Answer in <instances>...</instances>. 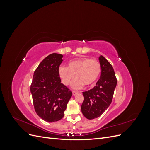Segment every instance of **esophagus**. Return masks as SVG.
I'll use <instances>...</instances> for the list:
<instances>
[{
	"instance_id": "34e87169",
	"label": "esophagus",
	"mask_w": 150,
	"mask_h": 150,
	"mask_svg": "<svg viewBox=\"0 0 150 150\" xmlns=\"http://www.w3.org/2000/svg\"><path fill=\"white\" fill-rule=\"evenodd\" d=\"M78 94V92H77V91H72V94H73L74 96H75V95Z\"/></svg>"
}]
</instances>
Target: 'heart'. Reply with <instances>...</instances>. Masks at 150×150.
Wrapping results in <instances>:
<instances>
[{
    "label": "heart",
    "instance_id": "b5f03b06",
    "mask_svg": "<svg viewBox=\"0 0 150 150\" xmlns=\"http://www.w3.org/2000/svg\"><path fill=\"white\" fill-rule=\"evenodd\" d=\"M101 72L100 62L89 57H80L71 61L68 62L67 67L62 66L58 69L62 83L66 86L70 84L76 75V79L71 84V87L74 89H81L84 85L88 87L93 86Z\"/></svg>",
    "mask_w": 150,
    "mask_h": 150
}]
</instances>
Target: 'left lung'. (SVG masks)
<instances>
[{"label":"left lung","mask_w":150,"mask_h":150,"mask_svg":"<svg viewBox=\"0 0 150 150\" xmlns=\"http://www.w3.org/2000/svg\"><path fill=\"white\" fill-rule=\"evenodd\" d=\"M99 61L101 66V74L96 86L83 93L84 99L81 111L88 120L98 117L111 103L117 79L113 67L106 59L101 56Z\"/></svg>","instance_id":"1"}]
</instances>
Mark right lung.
<instances>
[{
  "instance_id": "obj_1",
  "label": "right lung",
  "mask_w": 150,
  "mask_h": 150,
  "mask_svg": "<svg viewBox=\"0 0 150 150\" xmlns=\"http://www.w3.org/2000/svg\"><path fill=\"white\" fill-rule=\"evenodd\" d=\"M62 54L53 53L40 63L34 71L30 93L37 115L49 122L61 120L72 92L61 80L58 69L62 62Z\"/></svg>"
}]
</instances>
